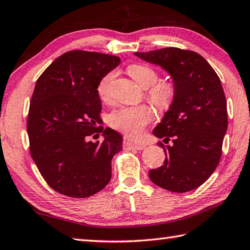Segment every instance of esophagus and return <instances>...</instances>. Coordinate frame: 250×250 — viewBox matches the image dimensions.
I'll return each mask as SVG.
<instances>
[{"instance_id": "esophagus-1", "label": "esophagus", "mask_w": 250, "mask_h": 250, "mask_svg": "<svg viewBox=\"0 0 250 250\" xmlns=\"http://www.w3.org/2000/svg\"><path fill=\"white\" fill-rule=\"evenodd\" d=\"M124 146L126 149H136V150H142L145 148V144L143 143H135V142H132L129 139H125L124 141Z\"/></svg>"}]
</instances>
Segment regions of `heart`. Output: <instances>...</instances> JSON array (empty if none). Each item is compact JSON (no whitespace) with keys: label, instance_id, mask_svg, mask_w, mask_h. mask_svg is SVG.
<instances>
[{"label":"heart","instance_id":"1","mask_svg":"<svg viewBox=\"0 0 250 250\" xmlns=\"http://www.w3.org/2000/svg\"><path fill=\"white\" fill-rule=\"evenodd\" d=\"M128 72L132 79L143 89H148L157 82V72L149 66L140 65V63L131 65L128 68ZM112 78L114 73H107L97 84V94L103 101H106L109 97V87ZM174 95V86L172 83L168 82L154 85L149 92L150 100L160 109L168 108L172 104ZM151 119H153V110L146 106L120 107L112 111L108 117V121L112 128L130 136H138Z\"/></svg>","mask_w":250,"mask_h":250}]
</instances>
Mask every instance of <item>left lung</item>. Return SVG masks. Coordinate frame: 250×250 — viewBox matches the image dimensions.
Instances as JSON below:
<instances>
[{"mask_svg": "<svg viewBox=\"0 0 250 250\" xmlns=\"http://www.w3.org/2000/svg\"><path fill=\"white\" fill-rule=\"evenodd\" d=\"M134 55L168 73L175 89L172 104L155 126V136L172 144L164 148L165 163L149 170V179L170 192L197 188L221 158L228 129L227 100L218 75L199 54L177 47Z\"/></svg>", "mask_w": 250, "mask_h": 250, "instance_id": "8db88e82", "label": "left lung"}]
</instances>
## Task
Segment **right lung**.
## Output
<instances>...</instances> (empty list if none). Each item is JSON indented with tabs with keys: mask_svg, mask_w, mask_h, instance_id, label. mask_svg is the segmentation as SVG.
I'll list each match as a JSON object with an SVG mask.
<instances>
[{
	"mask_svg": "<svg viewBox=\"0 0 250 250\" xmlns=\"http://www.w3.org/2000/svg\"><path fill=\"white\" fill-rule=\"evenodd\" d=\"M119 63L118 56L67 52L34 86L27 122L32 159L47 184L66 196H92L111 179V160L124 139L111 128H96L102 110L97 84ZM100 131L103 142L87 140Z\"/></svg>",
	"mask_w": 250,
	"mask_h": 250,
	"instance_id": "1",
	"label": "right lung"
}]
</instances>
